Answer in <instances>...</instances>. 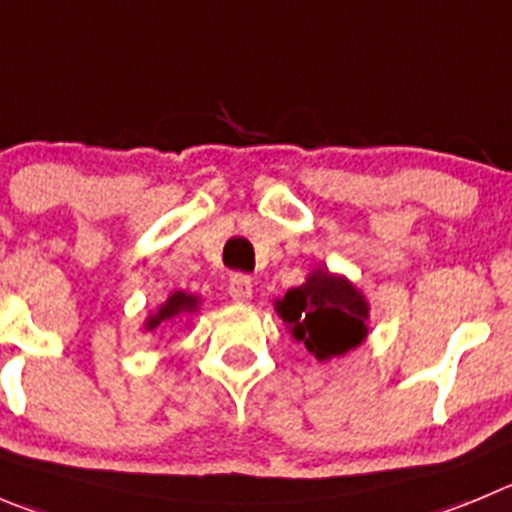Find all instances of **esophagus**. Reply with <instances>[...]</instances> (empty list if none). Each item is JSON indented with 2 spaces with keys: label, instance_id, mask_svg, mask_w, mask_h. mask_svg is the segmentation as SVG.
I'll return each mask as SVG.
<instances>
[{
  "label": "esophagus",
  "instance_id": "34e87169",
  "mask_svg": "<svg viewBox=\"0 0 512 512\" xmlns=\"http://www.w3.org/2000/svg\"><path fill=\"white\" fill-rule=\"evenodd\" d=\"M229 298L234 303H247L252 298V278H247V275H232L229 278Z\"/></svg>",
  "mask_w": 512,
  "mask_h": 512
}]
</instances>
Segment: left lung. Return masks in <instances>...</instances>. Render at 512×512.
Returning a JSON list of instances; mask_svg holds the SVG:
<instances>
[{
	"instance_id": "8db88e82",
	"label": "left lung",
	"mask_w": 512,
	"mask_h": 512,
	"mask_svg": "<svg viewBox=\"0 0 512 512\" xmlns=\"http://www.w3.org/2000/svg\"><path fill=\"white\" fill-rule=\"evenodd\" d=\"M369 300L346 275L318 267L275 300V313L318 361L346 356L369 336Z\"/></svg>"
}]
</instances>
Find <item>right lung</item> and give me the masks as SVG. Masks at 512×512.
Returning <instances> with one entry per match:
<instances>
[{
	"mask_svg": "<svg viewBox=\"0 0 512 512\" xmlns=\"http://www.w3.org/2000/svg\"><path fill=\"white\" fill-rule=\"evenodd\" d=\"M199 295L184 293V290H174L154 313H148V318L143 321V331H156L161 326H176V323L189 321L191 315L199 310Z\"/></svg>",
	"mask_w": 512,
	"mask_h": 512,
	"instance_id": "right-lung-1",
	"label": "right lung"
}]
</instances>
